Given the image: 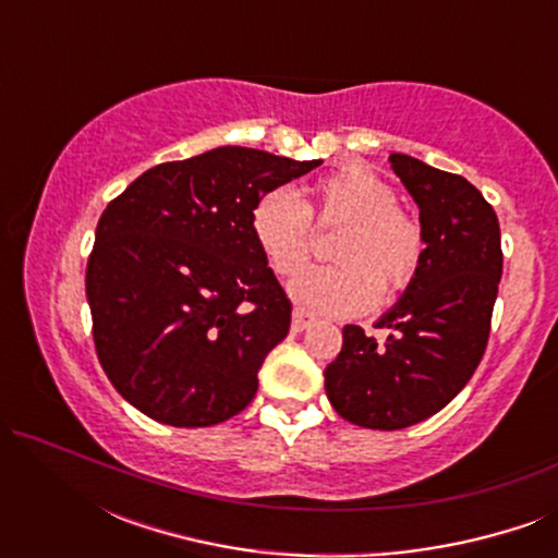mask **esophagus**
I'll return each mask as SVG.
<instances>
[{"instance_id":"esophagus-1","label":"esophagus","mask_w":558,"mask_h":558,"mask_svg":"<svg viewBox=\"0 0 558 558\" xmlns=\"http://www.w3.org/2000/svg\"><path fill=\"white\" fill-rule=\"evenodd\" d=\"M315 315H312V312H307V310H302V307H294V312H292V330L294 332H302V330H307L310 325H315Z\"/></svg>"}]
</instances>
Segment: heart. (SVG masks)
<instances>
[{
  "label": "heart",
  "instance_id": "b5f03b06",
  "mask_svg": "<svg viewBox=\"0 0 558 558\" xmlns=\"http://www.w3.org/2000/svg\"><path fill=\"white\" fill-rule=\"evenodd\" d=\"M396 187L368 165L350 162L312 182L310 201L289 187L266 190L251 208V235L281 279L307 266L319 226L342 223L332 256L292 281L289 292L304 307L325 315H361L386 296L401 294L424 262L422 223L403 210Z\"/></svg>",
  "mask_w": 558,
  "mask_h": 558
}]
</instances>
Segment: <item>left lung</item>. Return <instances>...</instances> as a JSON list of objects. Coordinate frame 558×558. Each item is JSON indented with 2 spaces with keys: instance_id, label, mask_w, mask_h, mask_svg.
<instances>
[{
  "instance_id": "8db88e82",
  "label": "left lung",
  "mask_w": 558,
  "mask_h": 558,
  "mask_svg": "<svg viewBox=\"0 0 558 558\" xmlns=\"http://www.w3.org/2000/svg\"><path fill=\"white\" fill-rule=\"evenodd\" d=\"M391 170L418 205L424 262L403 300L376 323L342 327V348L325 368L335 411L363 429H407L445 409L483 361L502 274L493 205L462 178L409 155Z\"/></svg>"
}]
</instances>
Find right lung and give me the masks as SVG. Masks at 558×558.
Instances as JSON below:
<instances>
[{
    "mask_svg": "<svg viewBox=\"0 0 558 558\" xmlns=\"http://www.w3.org/2000/svg\"><path fill=\"white\" fill-rule=\"evenodd\" d=\"M317 165L218 147L151 167L106 205L86 266L96 355L142 414L213 426L254 401L292 302L254 243L251 208Z\"/></svg>",
    "mask_w": 558,
    "mask_h": 558,
    "instance_id": "obj_1",
    "label": "right lung"
}]
</instances>
